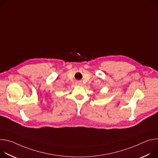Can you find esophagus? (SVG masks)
Listing matches in <instances>:
<instances>
[{
    "instance_id": "1",
    "label": "esophagus",
    "mask_w": 158,
    "mask_h": 158,
    "mask_svg": "<svg viewBox=\"0 0 158 158\" xmlns=\"http://www.w3.org/2000/svg\"><path fill=\"white\" fill-rule=\"evenodd\" d=\"M76 84L77 85H82V82L81 81H76Z\"/></svg>"
}]
</instances>
